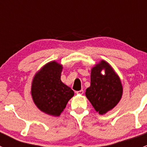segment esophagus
Wrapping results in <instances>:
<instances>
[{
  "label": "esophagus",
  "instance_id": "obj_1",
  "mask_svg": "<svg viewBox=\"0 0 147 147\" xmlns=\"http://www.w3.org/2000/svg\"><path fill=\"white\" fill-rule=\"evenodd\" d=\"M76 93L78 94H82L83 93H84V91H83V90H80V91H77Z\"/></svg>",
  "mask_w": 147,
  "mask_h": 147
}]
</instances>
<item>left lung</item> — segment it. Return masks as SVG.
Listing matches in <instances>:
<instances>
[{"instance_id": "1", "label": "left lung", "mask_w": 147, "mask_h": 147, "mask_svg": "<svg viewBox=\"0 0 147 147\" xmlns=\"http://www.w3.org/2000/svg\"><path fill=\"white\" fill-rule=\"evenodd\" d=\"M105 69V75L101 74ZM86 97L100 115L115 107L122 95L119 77L107 62L102 61L92 69L91 84L86 90Z\"/></svg>"}]
</instances>
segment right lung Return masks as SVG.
Listing matches in <instances>:
<instances>
[{
    "mask_svg": "<svg viewBox=\"0 0 147 147\" xmlns=\"http://www.w3.org/2000/svg\"><path fill=\"white\" fill-rule=\"evenodd\" d=\"M62 69L56 62L47 63L35 75L31 88L37 107L53 116H59L74 95L73 90L60 80Z\"/></svg>",
    "mask_w": 147,
    "mask_h": 147,
    "instance_id": "right-lung-1",
    "label": "right lung"
}]
</instances>
